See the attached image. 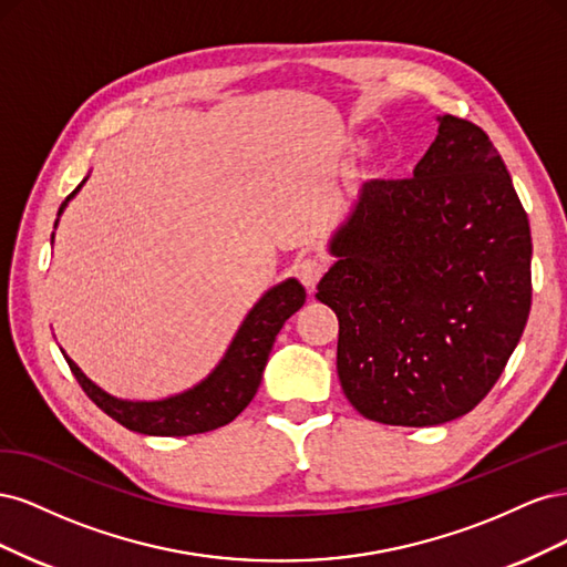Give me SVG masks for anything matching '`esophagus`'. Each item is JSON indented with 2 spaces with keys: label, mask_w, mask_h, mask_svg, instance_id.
I'll use <instances>...</instances> for the list:
<instances>
[{
  "label": "esophagus",
  "mask_w": 567,
  "mask_h": 567,
  "mask_svg": "<svg viewBox=\"0 0 567 567\" xmlns=\"http://www.w3.org/2000/svg\"><path fill=\"white\" fill-rule=\"evenodd\" d=\"M293 269H296V277L302 281V286L307 290H315V286L319 284V279L326 271V260L319 255H307V257H300Z\"/></svg>",
  "instance_id": "esophagus-1"
}]
</instances>
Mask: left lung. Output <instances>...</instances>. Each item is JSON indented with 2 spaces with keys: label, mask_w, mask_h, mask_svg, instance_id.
<instances>
[{
  "label": "left lung",
  "mask_w": 567,
  "mask_h": 567,
  "mask_svg": "<svg viewBox=\"0 0 567 567\" xmlns=\"http://www.w3.org/2000/svg\"><path fill=\"white\" fill-rule=\"evenodd\" d=\"M406 179H371L331 238L317 300L364 419L440 425L485 400L532 305V236L489 136L454 115Z\"/></svg>",
  "instance_id": "8db88e82"
}]
</instances>
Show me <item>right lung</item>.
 I'll list each match as a JSON object with an SVG mask.
<instances>
[{
	"instance_id": "right-lung-1",
	"label": "right lung",
	"mask_w": 567,
	"mask_h": 567,
	"mask_svg": "<svg viewBox=\"0 0 567 567\" xmlns=\"http://www.w3.org/2000/svg\"><path fill=\"white\" fill-rule=\"evenodd\" d=\"M80 186L61 203L59 215L63 213L68 200L80 192ZM51 241H54V236H51ZM305 288L296 279H286L284 284L269 288L255 302V307L244 319L241 329L236 331L229 350L208 379L200 381L192 390H184L179 394H173V398L156 402L117 400L106 390H101L96 383H92L71 357H63L84 394L104 414H109L120 425H125L127 431L163 437L208 433L234 421L250 404L257 388H260L262 371L267 367L277 333L281 331L284 321L293 317L305 305Z\"/></svg>"
}]
</instances>
